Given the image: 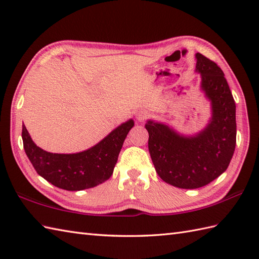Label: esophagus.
Returning <instances> with one entry per match:
<instances>
[{"label":"esophagus","mask_w":259,"mask_h":259,"mask_svg":"<svg viewBox=\"0 0 259 259\" xmlns=\"http://www.w3.org/2000/svg\"><path fill=\"white\" fill-rule=\"evenodd\" d=\"M148 118H149V113L147 111L137 112V119H138V121H140V122H144V121H146Z\"/></svg>","instance_id":"1"}]
</instances>
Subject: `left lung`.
<instances>
[{"mask_svg":"<svg viewBox=\"0 0 259 259\" xmlns=\"http://www.w3.org/2000/svg\"><path fill=\"white\" fill-rule=\"evenodd\" d=\"M201 89L211 101L212 117L205 130L184 137L168 125L149 120L148 148L159 177L183 189L200 188L229 166L236 146V104L223 70L196 53Z\"/></svg>","mask_w":259,"mask_h":259,"instance_id":"8db88e82","label":"left lung"}]
</instances>
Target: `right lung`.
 Listing matches in <instances>:
<instances>
[{"label": "right lung", "instance_id": "obj_1", "mask_svg": "<svg viewBox=\"0 0 259 259\" xmlns=\"http://www.w3.org/2000/svg\"><path fill=\"white\" fill-rule=\"evenodd\" d=\"M134 120L115 128L95 147L78 153H52L37 147L22 125V139L27 158L36 172L58 188L78 191L108 180L113 172L123 141Z\"/></svg>", "mask_w": 259, "mask_h": 259}]
</instances>
